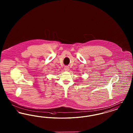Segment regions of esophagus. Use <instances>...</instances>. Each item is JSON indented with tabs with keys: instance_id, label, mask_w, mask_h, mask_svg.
<instances>
[{
	"instance_id": "obj_1",
	"label": "esophagus",
	"mask_w": 133,
	"mask_h": 133,
	"mask_svg": "<svg viewBox=\"0 0 133 133\" xmlns=\"http://www.w3.org/2000/svg\"><path fill=\"white\" fill-rule=\"evenodd\" d=\"M64 70L65 71H69V67L68 66H65V67H64Z\"/></svg>"
}]
</instances>
